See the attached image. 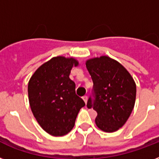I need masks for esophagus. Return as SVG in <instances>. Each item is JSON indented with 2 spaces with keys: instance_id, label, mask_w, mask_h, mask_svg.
<instances>
[{
  "instance_id": "1",
  "label": "esophagus",
  "mask_w": 159,
  "mask_h": 159,
  "mask_svg": "<svg viewBox=\"0 0 159 159\" xmlns=\"http://www.w3.org/2000/svg\"><path fill=\"white\" fill-rule=\"evenodd\" d=\"M82 99H83V101H84V102L87 104V96H84V97H82Z\"/></svg>"
}]
</instances>
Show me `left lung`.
Masks as SVG:
<instances>
[{
	"instance_id": "1",
	"label": "left lung",
	"mask_w": 159,
	"mask_h": 159,
	"mask_svg": "<svg viewBox=\"0 0 159 159\" xmlns=\"http://www.w3.org/2000/svg\"><path fill=\"white\" fill-rule=\"evenodd\" d=\"M93 82L92 96L87 106L97 112L96 125L105 132H115L125 124L133 111L136 85L129 72L107 56L86 62Z\"/></svg>"
}]
</instances>
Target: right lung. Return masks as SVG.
I'll list each match as a JSON object with an SVG mask.
<instances>
[{"instance_id":"right-lung-1","label":"right lung","mask_w":159,"mask_h":159,"mask_svg":"<svg viewBox=\"0 0 159 159\" xmlns=\"http://www.w3.org/2000/svg\"><path fill=\"white\" fill-rule=\"evenodd\" d=\"M77 65L73 57H54L41 65L29 81L31 111L39 125L51 135L69 133L80 109L85 106L76 94L75 82L69 78L72 67Z\"/></svg>"}]
</instances>
